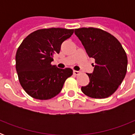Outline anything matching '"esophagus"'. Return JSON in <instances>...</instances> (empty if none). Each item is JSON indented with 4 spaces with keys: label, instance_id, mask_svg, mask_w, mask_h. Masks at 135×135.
<instances>
[{
    "label": "esophagus",
    "instance_id": "34e87169",
    "mask_svg": "<svg viewBox=\"0 0 135 135\" xmlns=\"http://www.w3.org/2000/svg\"><path fill=\"white\" fill-rule=\"evenodd\" d=\"M73 73H74V74L76 75V76H78V74H80V71H76V70H74V71H73Z\"/></svg>",
    "mask_w": 135,
    "mask_h": 135
}]
</instances>
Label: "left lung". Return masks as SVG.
<instances>
[{"label": "left lung", "mask_w": 135, "mask_h": 135, "mask_svg": "<svg viewBox=\"0 0 135 135\" xmlns=\"http://www.w3.org/2000/svg\"><path fill=\"white\" fill-rule=\"evenodd\" d=\"M74 33L95 63L93 73L87 74L89 84L81 87L82 93L95 99L111 96L126 76L128 59L123 47L114 36L99 28L82 27Z\"/></svg>", "instance_id": "8db88e82"}]
</instances>
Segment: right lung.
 <instances>
[{
  "instance_id": "right-lung-1",
  "label": "right lung",
  "mask_w": 135,
  "mask_h": 135,
  "mask_svg": "<svg viewBox=\"0 0 135 135\" xmlns=\"http://www.w3.org/2000/svg\"><path fill=\"white\" fill-rule=\"evenodd\" d=\"M73 33L74 30L59 27L38 30L21 42L15 56L16 70L20 84L30 96L47 100L60 93L73 71L58 68L51 62L63 42Z\"/></svg>"
}]
</instances>
